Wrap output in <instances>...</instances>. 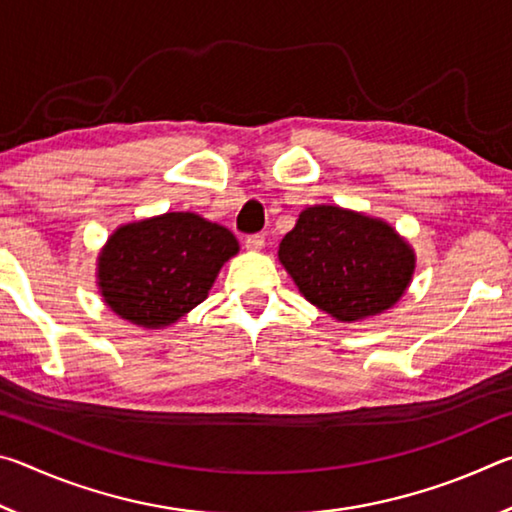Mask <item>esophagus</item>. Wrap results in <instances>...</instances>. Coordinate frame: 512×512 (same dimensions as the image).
I'll return each mask as SVG.
<instances>
[{"instance_id": "obj_1", "label": "esophagus", "mask_w": 512, "mask_h": 512, "mask_svg": "<svg viewBox=\"0 0 512 512\" xmlns=\"http://www.w3.org/2000/svg\"><path fill=\"white\" fill-rule=\"evenodd\" d=\"M264 235H250L246 237V250H250V253H259V250L264 248Z\"/></svg>"}]
</instances>
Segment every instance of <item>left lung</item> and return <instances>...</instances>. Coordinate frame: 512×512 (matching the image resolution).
Wrapping results in <instances>:
<instances>
[{
  "instance_id": "left-lung-1",
  "label": "left lung",
  "mask_w": 512,
  "mask_h": 512,
  "mask_svg": "<svg viewBox=\"0 0 512 512\" xmlns=\"http://www.w3.org/2000/svg\"><path fill=\"white\" fill-rule=\"evenodd\" d=\"M311 305L339 323L393 309L415 273V250L391 223L339 205H311L277 250Z\"/></svg>"
}]
</instances>
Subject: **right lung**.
Instances as JSON below:
<instances>
[{
  "mask_svg": "<svg viewBox=\"0 0 512 512\" xmlns=\"http://www.w3.org/2000/svg\"><path fill=\"white\" fill-rule=\"evenodd\" d=\"M237 253L239 241L223 225L196 212H164L112 232L97 257V287L112 314L164 329L201 305Z\"/></svg>",
  "mask_w": 512,
  "mask_h": 512,
  "instance_id": "obj_1",
  "label": "right lung"
}]
</instances>
